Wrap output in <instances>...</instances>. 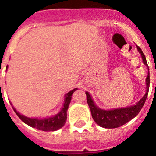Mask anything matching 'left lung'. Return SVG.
Returning <instances> with one entry per match:
<instances>
[{
    "mask_svg": "<svg viewBox=\"0 0 156 156\" xmlns=\"http://www.w3.org/2000/svg\"><path fill=\"white\" fill-rule=\"evenodd\" d=\"M137 51L141 55L142 62L148 68V74L147 76V78L145 80L146 83V92L141 98L137 101L135 105L130 106H126L123 108H112V109H101L99 107H98L97 105L95 104L92 98L91 95L90 93L86 91L87 95V101L90 107V112H91V115L94 120L98 125H99L101 127L107 128V129H112V128H117L119 126L124 125L129 120H131L133 118H134L139 112L142 108L144 102H145L146 98L148 97V90H149L150 84V76H149V69H148V63L146 61L145 56L142 52L141 49L137 46Z\"/></svg>",
    "mask_w": 156,
    "mask_h": 156,
    "instance_id": "8db88e82",
    "label": "left lung"
}]
</instances>
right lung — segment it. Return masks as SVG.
Listing matches in <instances>:
<instances>
[{"label":"right lung","instance_id":"add662e5","mask_svg":"<svg viewBox=\"0 0 156 156\" xmlns=\"http://www.w3.org/2000/svg\"><path fill=\"white\" fill-rule=\"evenodd\" d=\"M8 66H7L6 71L8 70ZM76 90L77 88H74L73 90H70L69 92L65 94L64 103H63L61 110L53 116L46 117V118H30L19 113L13 106L12 108L16 115L20 118V119L28 126L40 129V130H43V131H55L62 127L66 123V119H67V110L71 101L72 95ZM11 105H12V103Z\"/></svg>","mask_w":156,"mask_h":156}]
</instances>
